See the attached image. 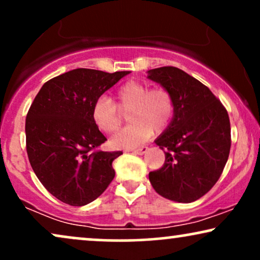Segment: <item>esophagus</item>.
<instances>
[{
  "label": "esophagus",
  "instance_id": "esophagus-1",
  "mask_svg": "<svg viewBox=\"0 0 260 260\" xmlns=\"http://www.w3.org/2000/svg\"><path fill=\"white\" fill-rule=\"evenodd\" d=\"M147 151H149V147L141 146V147H139V149L133 150V153H136V154H144V153H146Z\"/></svg>",
  "mask_w": 260,
  "mask_h": 260
}]
</instances>
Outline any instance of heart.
<instances>
[{"label":"heart","mask_w":260,"mask_h":260,"mask_svg":"<svg viewBox=\"0 0 260 260\" xmlns=\"http://www.w3.org/2000/svg\"><path fill=\"white\" fill-rule=\"evenodd\" d=\"M115 105L108 96L97 98L92 106L93 123L103 133L113 134L122 122L120 110H129L128 121L132 122L111 138L115 149L132 150L140 146L154 132L159 133L173 120L175 104L168 90L163 87L150 88L139 81H127L115 92ZM119 107L118 110L116 106Z\"/></svg>","instance_id":"b5f03b06"}]
</instances>
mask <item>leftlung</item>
Returning <instances> with one entry per match:
<instances>
[{"label":"left lung","mask_w":260,"mask_h":260,"mask_svg":"<svg viewBox=\"0 0 260 260\" xmlns=\"http://www.w3.org/2000/svg\"><path fill=\"white\" fill-rule=\"evenodd\" d=\"M147 79L168 90L175 104L173 120L154 140L166 160L149 174L150 182L164 198L192 203L212 188L228 160V113L209 87L179 68L150 70Z\"/></svg>","instance_id":"obj_1"}]
</instances>
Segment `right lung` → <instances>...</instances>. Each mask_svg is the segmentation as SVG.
I'll use <instances>...</instances> for the list:
<instances>
[{
  "instance_id": "add662e5",
  "label": "right lung",
  "mask_w": 260,
  "mask_h": 260,
  "mask_svg": "<svg viewBox=\"0 0 260 260\" xmlns=\"http://www.w3.org/2000/svg\"><path fill=\"white\" fill-rule=\"evenodd\" d=\"M131 72L77 68L43 85L26 116V150L42 185L58 200L84 206L113 181L121 151H94L107 138L91 116L97 98Z\"/></svg>"
}]
</instances>
